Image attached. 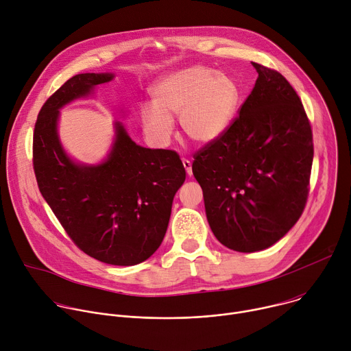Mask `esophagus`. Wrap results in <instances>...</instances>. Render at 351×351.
Returning <instances> with one entry per match:
<instances>
[{
	"instance_id": "1",
	"label": "esophagus",
	"mask_w": 351,
	"mask_h": 351,
	"mask_svg": "<svg viewBox=\"0 0 351 351\" xmlns=\"http://www.w3.org/2000/svg\"><path fill=\"white\" fill-rule=\"evenodd\" d=\"M182 164H183V167H184V169H186V173H187L189 176H191V175H193V171H191V162H190L189 160L183 158V160H182Z\"/></svg>"
}]
</instances>
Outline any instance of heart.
I'll return each instance as SVG.
<instances>
[{
    "label": "heart",
    "instance_id": "obj_1",
    "mask_svg": "<svg viewBox=\"0 0 351 351\" xmlns=\"http://www.w3.org/2000/svg\"><path fill=\"white\" fill-rule=\"evenodd\" d=\"M149 93L153 106L140 108V123L145 138L157 147L171 141L175 118L191 141L208 144L218 140L228 130L240 98L232 77L202 65L161 77Z\"/></svg>",
    "mask_w": 351,
    "mask_h": 351
}]
</instances>
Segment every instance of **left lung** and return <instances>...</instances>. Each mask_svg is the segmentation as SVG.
Returning a JSON list of instances; mask_svg holds the SVG:
<instances>
[{"mask_svg": "<svg viewBox=\"0 0 351 351\" xmlns=\"http://www.w3.org/2000/svg\"><path fill=\"white\" fill-rule=\"evenodd\" d=\"M258 77L228 130L194 154L215 237L254 253L282 239L302 217L314 158L308 117L278 71L253 62Z\"/></svg>", "mask_w": 351, "mask_h": 351, "instance_id": "obj_1", "label": "left lung"}]
</instances>
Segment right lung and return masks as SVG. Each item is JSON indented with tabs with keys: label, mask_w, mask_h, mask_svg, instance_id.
<instances>
[{
	"label": "right lung",
	"mask_w": 351,
	"mask_h": 351,
	"mask_svg": "<svg viewBox=\"0 0 351 351\" xmlns=\"http://www.w3.org/2000/svg\"><path fill=\"white\" fill-rule=\"evenodd\" d=\"M112 77L80 73L47 99L34 125L33 168L41 195L82 252L129 267L161 245L186 171L176 152L137 145L121 122L103 164H76L65 154L57 132L60 108Z\"/></svg>",
	"instance_id": "obj_1"
}]
</instances>
